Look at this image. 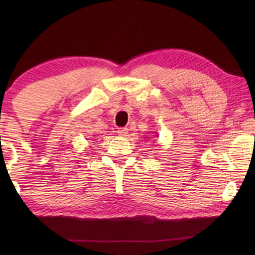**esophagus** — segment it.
I'll use <instances>...</instances> for the list:
<instances>
[{"instance_id":"obj_1","label":"esophagus","mask_w":255,"mask_h":255,"mask_svg":"<svg viewBox=\"0 0 255 255\" xmlns=\"http://www.w3.org/2000/svg\"><path fill=\"white\" fill-rule=\"evenodd\" d=\"M117 133H118V134H121V136H123V137L127 136V133H128V129H127V128H118Z\"/></svg>"}]
</instances>
